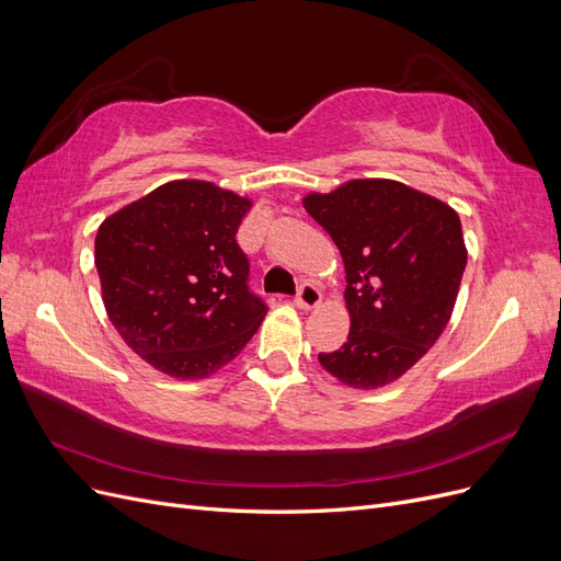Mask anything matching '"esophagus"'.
Segmentation results:
<instances>
[{
  "label": "esophagus",
  "mask_w": 561,
  "mask_h": 561,
  "mask_svg": "<svg viewBox=\"0 0 561 561\" xmlns=\"http://www.w3.org/2000/svg\"><path fill=\"white\" fill-rule=\"evenodd\" d=\"M320 299H322V293L318 290V287H316L313 283H304V285L299 287L297 297H295V304H297L299 309L309 311V309H316V307H318Z\"/></svg>",
  "instance_id": "obj_1"
}]
</instances>
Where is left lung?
<instances>
[{
    "instance_id": "left-lung-1",
    "label": "left lung",
    "mask_w": 561,
    "mask_h": 561,
    "mask_svg": "<svg viewBox=\"0 0 561 561\" xmlns=\"http://www.w3.org/2000/svg\"><path fill=\"white\" fill-rule=\"evenodd\" d=\"M304 208L342 252L348 339L320 365L351 388H381L431 351L451 318L468 250L447 203L396 180H351Z\"/></svg>"
}]
</instances>
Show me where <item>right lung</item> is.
<instances>
[{
    "mask_svg": "<svg viewBox=\"0 0 561 561\" xmlns=\"http://www.w3.org/2000/svg\"><path fill=\"white\" fill-rule=\"evenodd\" d=\"M252 203L213 182L175 180L110 215L95 236L107 316L124 342L175 379H206L257 332L236 231Z\"/></svg>",
    "mask_w": 561,
    "mask_h": 561,
    "instance_id": "1",
    "label": "right lung"
}]
</instances>
